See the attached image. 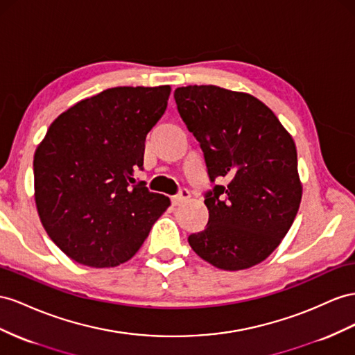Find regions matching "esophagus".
<instances>
[{
    "mask_svg": "<svg viewBox=\"0 0 355 355\" xmlns=\"http://www.w3.org/2000/svg\"><path fill=\"white\" fill-rule=\"evenodd\" d=\"M189 197H191L189 191L188 189H182L178 196H175L173 198H171V201H173L175 206H179V205L184 203V201H187Z\"/></svg>",
    "mask_w": 355,
    "mask_h": 355,
    "instance_id": "1",
    "label": "esophagus"
}]
</instances>
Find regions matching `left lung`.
I'll return each instance as SVG.
<instances>
[{
  "label": "left lung",
  "instance_id": "1",
  "mask_svg": "<svg viewBox=\"0 0 355 355\" xmlns=\"http://www.w3.org/2000/svg\"><path fill=\"white\" fill-rule=\"evenodd\" d=\"M178 112L203 150L209 221L191 234L194 252L223 270L264 261L294 223L302 200L294 140L252 95L215 85L175 91Z\"/></svg>",
  "mask_w": 355,
  "mask_h": 355
}]
</instances>
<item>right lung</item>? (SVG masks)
I'll list each match as a JSON object with an SVG mask.
<instances>
[{"label":"right lung","mask_w":355,"mask_h":355,"mask_svg":"<svg viewBox=\"0 0 355 355\" xmlns=\"http://www.w3.org/2000/svg\"><path fill=\"white\" fill-rule=\"evenodd\" d=\"M170 91L168 85L103 91L61 113L37 146V212L73 261L98 269L128 261L170 206L168 197L134 179Z\"/></svg>","instance_id":"right-lung-1"}]
</instances>
